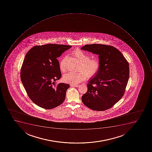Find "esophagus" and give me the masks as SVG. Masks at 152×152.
<instances>
[{
  "label": "esophagus",
  "instance_id": "34e87169",
  "mask_svg": "<svg viewBox=\"0 0 152 152\" xmlns=\"http://www.w3.org/2000/svg\"><path fill=\"white\" fill-rule=\"evenodd\" d=\"M71 86H73V87H78L79 86V85H70Z\"/></svg>",
  "mask_w": 152,
  "mask_h": 152
}]
</instances>
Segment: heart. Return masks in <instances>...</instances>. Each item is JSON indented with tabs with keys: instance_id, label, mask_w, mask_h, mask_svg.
Instances as JSON below:
<instances>
[{
	"instance_id": "1",
	"label": "heart",
	"mask_w": 152,
	"mask_h": 152,
	"mask_svg": "<svg viewBox=\"0 0 152 152\" xmlns=\"http://www.w3.org/2000/svg\"><path fill=\"white\" fill-rule=\"evenodd\" d=\"M74 56L81 62L80 72H69L64 75L63 77L64 81L67 83L77 85L87 78L92 77L96 74L100 68V63L96 59H89V56L79 49H76L73 52ZM66 58H63L59 63V68L63 72L66 71Z\"/></svg>"
}]
</instances>
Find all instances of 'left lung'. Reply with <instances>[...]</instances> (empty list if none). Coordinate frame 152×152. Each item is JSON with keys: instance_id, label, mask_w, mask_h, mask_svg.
Returning a JSON list of instances; mask_svg holds the SVG:
<instances>
[{"instance_id": "obj_1", "label": "left lung", "mask_w": 152, "mask_h": 152, "mask_svg": "<svg viewBox=\"0 0 152 152\" xmlns=\"http://www.w3.org/2000/svg\"><path fill=\"white\" fill-rule=\"evenodd\" d=\"M82 50L98 55L100 68L90 78L87 91L82 96L84 104L95 111L109 109L124 94L129 77V64L117 48L105 45H86Z\"/></svg>"}]
</instances>
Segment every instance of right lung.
<instances>
[{"instance_id":"obj_1","label":"right lung","mask_w":152,"mask_h":152,"mask_svg":"<svg viewBox=\"0 0 152 152\" xmlns=\"http://www.w3.org/2000/svg\"><path fill=\"white\" fill-rule=\"evenodd\" d=\"M71 45L47 44L36 45L26 53L21 69L20 78L29 97L45 109L62 104L69 84L55 82L61 73L57 59Z\"/></svg>"}]
</instances>
